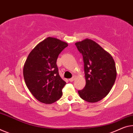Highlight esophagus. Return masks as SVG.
<instances>
[{"mask_svg":"<svg viewBox=\"0 0 133 133\" xmlns=\"http://www.w3.org/2000/svg\"><path fill=\"white\" fill-rule=\"evenodd\" d=\"M75 77H72V78L69 79V81H71V82H72V81L75 79Z\"/></svg>","mask_w":133,"mask_h":133,"instance_id":"esophagus-1","label":"esophagus"}]
</instances>
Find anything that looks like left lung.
Returning <instances> with one entry per match:
<instances>
[{"label": "left lung", "mask_w": 133, "mask_h": 133, "mask_svg": "<svg viewBox=\"0 0 133 133\" xmlns=\"http://www.w3.org/2000/svg\"><path fill=\"white\" fill-rule=\"evenodd\" d=\"M83 56L85 85L78 91L79 96L90 103L107 96L116 78L115 63L111 55L89 38L75 43Z\"/></svg>", "instance_id": "left-lung-1"}]
</instances>
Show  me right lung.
<instances>
[{
  "label": "right lung",
  "instance_id": "obj_1",
  "mask_svg": "<svg viewBox=\"0 0 133 133\" xmlns=\"http://www.w3.org/2000/svg\"><path fill=\"white\" fill-rule=\"evenodd\" d=\"M68 43L47 37L37 45L26 58L23 75L26 87L36 99L51 104L60 99L66 83L60 77L56 61Z\"/></svg>",
  "mask_w": 133,
  "mask_h": 133
}]
</instances>
